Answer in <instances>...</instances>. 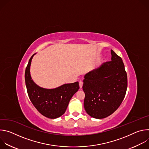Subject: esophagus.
Segmentation results:
<instances>
[{
    "mask_svg": "<svg viewBox=\"0 0 149 149\" xmlns=\"http://www.w3.org/2000/svg\"><path fill=\"white\" fill-rule=\"evenodd\" d=\"M79 88L81 89L82 87V86H83V82H82V81H80L79 82Z\"/></svg>",
    "mask_w": 149,
    "mask_h": 149,
    "instance_id": "esophagus-1",
    "label": "esophagus"
}]
</instances>
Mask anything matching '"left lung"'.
I'll return each mask as SVG.
<instances>
[{
    "label": "left lung",
    "mask_w": 149,
    "mask_h": 149,
    "mask_svg": "<svg viewBox=\"0 0 149 149\" xmlns=\"http://www.w3.org/2000/svg\"><path fill=\"white\" fill-rule=\"evenodd\" d=\"M111 61L84 75V106L91 117L101 119L112 114L121 104L127 88L122 59L111 50Z\"/></svg>",
    "instance_id": "8db88e82"
}]
</instances>
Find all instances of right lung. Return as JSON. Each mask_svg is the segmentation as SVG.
<instances>
[{"label": "right lung", "instance_id": "right-lung-1", "mask_svg": "<svg viewBox=\"0 0 149 149\" xmlns=\"http://www.w3.org/2000/svg\"><path fill=\"white\" fill-rule=\"evenodd\" d=\"M33 54L26 68L25 78L27 92L35 107L43 116L54 119L65 113L70 100L79 88V82L65 84L52 89L39 87L33 81L30 68Z\"/></svg>", "mask_w": 149, "mask_h": 149}]
</instances>
